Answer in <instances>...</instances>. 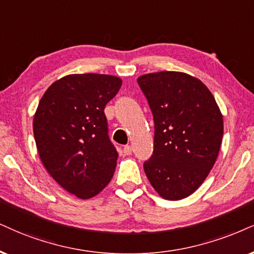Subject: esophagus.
Here are the masks:
<instances>
[{
    "mask_svg": "<svg viewBox=\"0 0 254 254\" xmlns=\"http://www.w3.org/2000/svg\"><path fill=\"white\" fill-rule=\"evenodd\" d=\"M124 154L125 155H130V154H132V147H130L129 145L125 146L124 147Z\"/></svg>",
    "mask_w": 254,
    "mask_h": 254,
    "instance_id": "34e87169",
    "label": "esophagus"
}]
</instances>
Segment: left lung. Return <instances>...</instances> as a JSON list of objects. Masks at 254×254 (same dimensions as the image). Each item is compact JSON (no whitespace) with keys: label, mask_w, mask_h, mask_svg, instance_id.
<instances>
[{"label":"left lung","mask_w":254,"mask_h":254,"mask_svg":"<svg viewBox=\"0 0 254 254\" xmlns=\"http://www.w3.org/2000/svg\"><path fill=\"white\" fill-rule=\"evenodd\" d=\"M154 118V152L143 170L155 192L181 200L201 186L217 160L224 120L213 94L183 71L137 77Z\"/></svg>","instance_id":"obj_1"}]
</instances>
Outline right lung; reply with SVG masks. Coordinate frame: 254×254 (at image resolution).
I'll return each instance as SVG.
<instances>
[{"mask_svg":"<svg viewBox=\"0 0 254 254\" xmlns=\"http://www.w3.org/2000/svg\"><path fill=\"white\" fill-rule=\"evenodd\" d=\"M121 84L114 75H65L49 86L34 115L41 161L62 189L79 199L98 195L114 175L118 152L103 109Z\"/></svg>","mask_w":254,"mask_h":254,"instance_id":"add662e5","label":"right lung"}]
</instances>
